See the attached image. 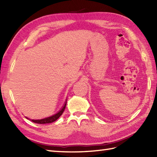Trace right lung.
I'll return each instance as SVG.
<instances>
[{"label": "right lung", "instance_id": "right-lung-1", "mask_svg": "<svg viewBox=\"0 0 157 157\" xmlns=\"http://www.w3.org/2000/svg\"><path fill=\"white\" fill-rule=\"evenodd\" d=\"M67 101L65 102V105L63 106L62 109L60 110V111L57 113H56V114L49 117H46V118L42 119H38V120L32 119V121H33L34 123H39V124H45V123H52V122L55 121L56 120H57L59 118V117L63 114V111H65V109L66 107V105H67Z\"/></svg>", "mask_w": 157, "mask_h": 157}]
</instances>
